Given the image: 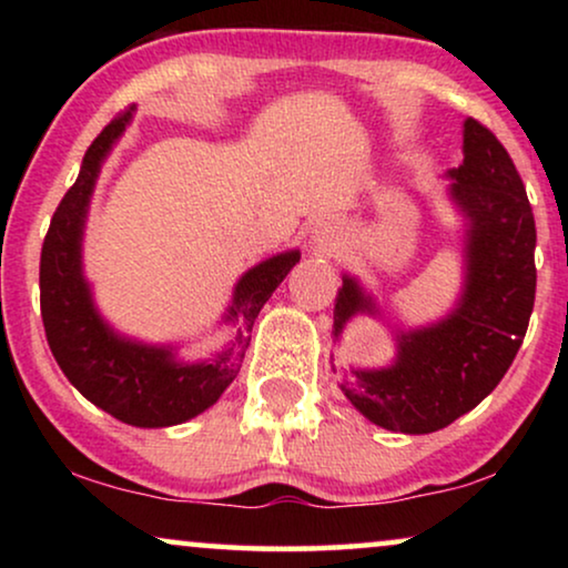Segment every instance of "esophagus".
Listing matches in <instances>:
<instances>
[{
  "label": "esophagus",
  "mask_w": 568,
  "mask_h": 568,
  "mask_svg": "<svg viewBox=\"0 0 568 568\" xmlns=\"http://www.w3.org/2000/svg\"><path fill=\"white\" fill-rule=\"evenodd\" d=\"M341 243V227L333 222H321L315 224L313 230V240H310V245H313L315 253H333Z\"/></svg>",
  "instance_id": "34e87169"
}]
</instances>
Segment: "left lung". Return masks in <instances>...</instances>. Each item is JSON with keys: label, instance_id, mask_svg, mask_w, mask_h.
Masks as SVG:
<instances>
[{"label": "left lung", "instance_id": "1", "mask_svg": "<svg viewBox=\"0 0 568 568\" xmlns=\"http://www.w3.org/2000/svg\"><path fill=\"white\" fill-rule=\"evenodd\" d=\"M447 178V199L463 216L460 297L437 323L393 328V359L348 367L341 383L364 418L400 434L439 432L476 408L515 362L535 302L530 201L507 150L476 119L463 123V165ZM356 315L379 317V307L344 274L333 338Z\"/></svg>", "mask_w": 568, "mask_h": 568}]
</instances>
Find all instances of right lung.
Returning <instances> with one entry per match:
<instances>
[{
  "label": "right lung",
  "instance_id": "add662e5",
  "mask_svg": "<svg viewBox=\"0 0 568 568\" xmlns=\"http://www.w3.org/2000/svg\"><path fill=\"white\" fill-rule=\"evenodd\" d=\"M131 119L134 108L100 131L84 152L74 185L53 212L41 251V315L53 359L84 398L123 424L160 429L189 422L220 400L243 367L255 317L297 266L300 251L271 255L237 278L222 317L235 325V333L209 359L183 362L173 344H144L115 331L100 315L84 278L82 240L100 168Z\"/></svg>",
  "mask_w": 568,
  "mask_h": 568
}]
</instances>
